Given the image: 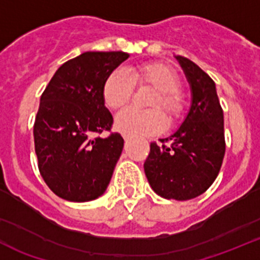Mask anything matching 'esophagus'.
I'll return each instance as SVG.
<instances>
[{"mask_svg":"<svg viewBox=\"0 0 260 260\" xmlns=\"http://www.w3.org/2000/svg\"><path fill=\"white\" fill-rule=\"evenodd\" d=\"M123 137H124V140H125V141H129V139H131L129 136H128V135H125V133H123Z\"/></svg>","mask_w":260,"mask_h":260,"instance_id":"esophagus-1","label":"esophagus"}]
</instances>
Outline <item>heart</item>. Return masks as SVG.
Listing matches in <instances>:
<instances>
[{
    "mask_svg": "<svg viewBox=\"0 0 260 260\" xmlns=\"http://www.w3.org/2000/svg\"><path fill=\"white\" fill-rule=\"evenodd\" d=\"M133 86H149L155 90L149 107L153 110L127 109L116 118V127L127 135H153L165 129L166 118L176 120L182 111L179 94L180 79L176 72L160 63H145L123 71H115L105 79L102 98L110 110H120L131 101Z\"/></svg>",
    "mask_w": 260,
    "mask_h": 260,
    "instance_id": "obj_1",
    "label": "heart"
}]
</instances>
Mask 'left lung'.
I'll list each match as a JSON object with an SVG mask.
<instances>
[{"label":"left lung","mask_w":260,"mask_h":260,"mask_svg":"<svg viewBox=\"0 0 260 260\" xmlns=\"http://www.w3.org/2000/svg\"><path fill=\"white\" fill-rule=\"evenodd\" d=\"M176 59L190 84V109L179 129L160 140L162 145L151 142L144 170L158 196L186 201L205 193L220 171L225 153L224 116L214 80L188 58L177 55Z\"/></svg>","instance_id":"8db88e82"}]
</instances>
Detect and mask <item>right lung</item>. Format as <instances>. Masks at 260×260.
<instances>
[{
	"label": "right lung",
	"instance_id": "obj_1",
	"mask_svg": "<svg viewBox=\"0 0 260 260\" xmlns=\"http://www.w3.org/2000/svg\"><path fill=\"white\" fill-rule=\"evenodd\" d=\"M129 54L85 51L55 71L40 98L34 125L40 174L58 197L88 202L105 193L124 140L111 129L113 115L102 98V85Z\"/></svg>",
	"mask_w": 260,
	"mask_h": 260
}]
</instances>
